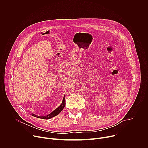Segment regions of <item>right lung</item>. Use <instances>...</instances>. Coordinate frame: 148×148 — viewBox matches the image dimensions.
I'll return each mask as SVG.
<instances>
[{"instance_id":"1","label":"right lung","mask_w":148,"mask_h":148,"mask_svg":"<svg viewBox=\"0 0 148 148\" xmlns=\"http://www.w3.org/2000/svg\"><path fill=\"white\" fill-rule=\"evenodd\" d=\"M65 105H66V100H65V98L64 97V98H63V99H62V103H61L60 106L58 108H57L56 110H54L53 112H51L50 114H49V115H47L46 116H38V115H36L34 114H32V115L33 116H36V117L38 118L44 119H50V118L58 115L60 113V112L63 110V108L65 107Z\"/></svg>"}]
</instances>
